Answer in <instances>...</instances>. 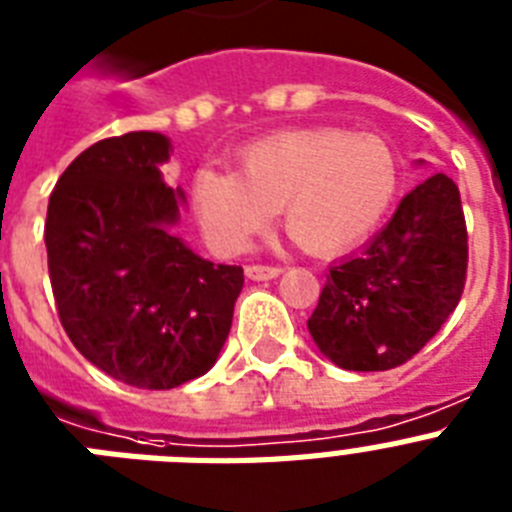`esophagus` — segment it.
Segmentation results:
<instances>
[{
    "label": "esophagus",
    "mask_w": 512,
    "mask_h": 512,
    "mask_svg": "<svg viewBox=\"0 0 512 512\" xmlns=\"http://www.w3.org/2000/svg\"><path fill=\"white\" fill-rule=\"evenodd\" d=\"M281 273L283 268H278V265H247V278H252V281H270Z\"/></svg>",
    "instance_id": "34e87169"
}]
</instances>
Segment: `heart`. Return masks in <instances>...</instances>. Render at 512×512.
I'll return each mask as SVG.
<instances>
[{
    "instance_id": "heart-1",
    "label": "heart",
    "mask_w": 512,
    "mask_h": 512,
    "mask_svg": "<svg viewBox=\"0 0 512 512\" xmlns=\"http://www.w3.org/2000/svg\"><path fill=\"white\" fill-rule=\"evenodd\" d=\"M234 166H200L190 184L197 221L223 252H242L281 210L299 247L336 255L375 231L401 187V161L388 140L341 127L263 137L244 145Z\"/></svg>"
}]
</instances>
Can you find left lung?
I'll return each mask as SVG.
<instances>
[{
	"instance_id": "8db88e82",
	"label": "left lung",
	"mask_w": 512,
	"mask_h": 512,
	"mask_svg": "<svg viewBox=\"0 0 512 512\" xmlns=\"http://www.w3.org/2000/svg\"><path fill=\"white\" fill-rule=\"evenodd\" d=\"M468 234L461 192L445 174L403 197L388 226L330 268L309 336L330 362L382 372L409 362L458 307Z\"/></svg>"
}]
</instances>
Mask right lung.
Segmentation results:
<instances>
[{
    "label": "right lung",
    "instance_id": "obj_1",
    "mask_svg": "<svg viewBox=\"0 0 512 512\" xmlns=\"http://www.w3.org/2000/svg\"><path fill=\"white\" fill-rule=\"evenodd\" d=\"M171 140L127 132L59 176L44 239L64 333L109 377L171 390L205 375L229 338L239 265L195 255L171 231L184 192L163 182Z\"/></svg>",
    "mask_w": 512,
    "mask_h": 512
}]
</instances>
